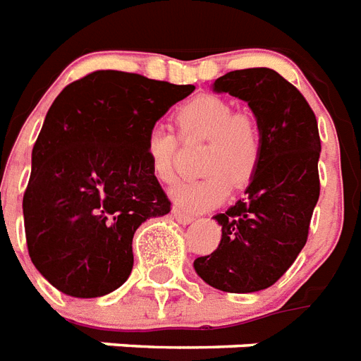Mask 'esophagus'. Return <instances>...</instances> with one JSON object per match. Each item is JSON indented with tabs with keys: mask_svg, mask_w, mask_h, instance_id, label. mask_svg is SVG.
I'll use <instances>...</instances> for the list:
<instances>
[{
	"mask_svg": "<svg viewBox=\"0 0 361 361\" xmlns=\"http://www.w3.org/2000/svg\"><path fill=\"white\" fill-rule=\"evenodd\" d=\"M173 216H175V221L180 222V224H190V222L194 221V216L186 215V213H183V211L178 209H173Z\"/></svg>",
	"mask_w": 361,
	"mask_h": 361,
	"instance_id": "34e87169",
	"label": "esophagus"
}]
</instances>
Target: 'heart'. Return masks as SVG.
<instances>
[{
	"instance_id": "1",
	"label": "heart",
	"mask_w": 361,
	"mask_h": 361,
	"mask_svg": "<svg viewBox=\"0 0 361 361\" xmlns=\"http://www.w3.org/2000/svg\"><path fill=\"white\" fill-rule=\"evenodd\" d=\"M175 123L184 139H203L202 178L178 180L169 190L178 211L200 213L221 205L232 184L245 186L255 177L261 161V129L245 114H235L230 100L203 94L188 100L175 114ZM177 137L164 127H152L145 137V156L152 177L169 184L175 177ZM233 183H230L229 180Z\"/></svg>"
}]
</instances>
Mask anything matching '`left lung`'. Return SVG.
I'll use <instances>...</instances> for the list:
<instances>
[{"instance_id": "1", "label": "left lung", "mask_w": 361, "mask_h": 361, "mask_svg": "<svg viewBox=\"0 0 361 361\" xmlns=\"http://www.w3.org/2000/svg\"><path fill=\"white\" fill-rule=\"evenodd\" d=\"M211 87L247 102L262 148L247 197L213 216L221 243L197 257L194 270L215 289L253 293L280 280L305 247L319 197L318 121L297 87L270 68L234 70Z\"/></svg>"}]
</instances>
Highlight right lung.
I'll list each match as a JSON object with an SVG mask.
<instances>
[{"instance_id": "right-lung-1", "label": "right lung", "mask_w": 361, "mask_h": 361, "mask_svg": "<svg viewBox=\"0 0 361 361\" xmlns=\"http://www.w3.org/2000/svg\"><path fill=\"white\" fill-rule=\"evenodd\" d=\"M194 89L99 70L51 104L23 213L30 259L59 291L94 299L126 283L135 230L171 209L148 167L146 133Z\"/></svg>"}]
</instances>
